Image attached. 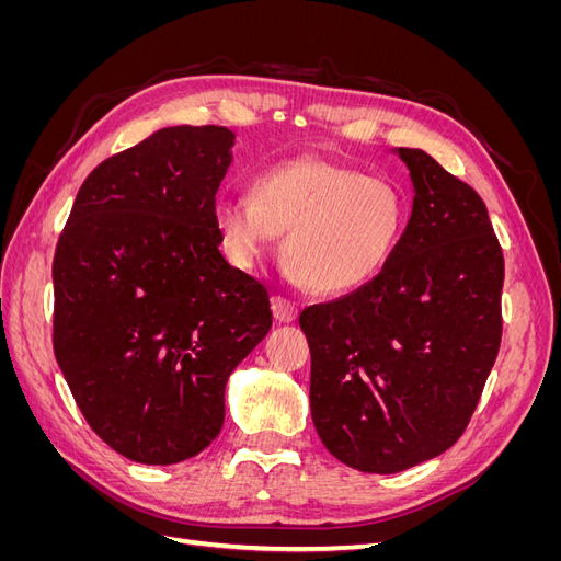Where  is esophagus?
Listing matches in <instances>:
<instances>
[{
    "instance_id": "1",
    "label": "esophagus",
    "mask_w": 561,
    "mask_h": 561,
    "mask_svg": "<svg viewBox=\"0 0 561 561\" xmlns=\"http://www.w3.org/2000/svg\"><path fill=\"white\" fill-rule=\"evenodd\" d=\"M271 309H274V318L278 322H293L297 318V304L283 295H276L271 299Z\"/></svg>"
}]
</instances>
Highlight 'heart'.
Wrapping results in <instances>:
<instances>
[{
    "mask_svg": "<svg viewBox=\"0 0 561 561\" xmlns=\"http://www.w3.org/2000/svg\"><path fill=\"white\" fill-rule=\"evenodd\" d=\"M252 198H217L219 243L239 268L257 266L285 231V271L313 293L342 295L393 257L407 225L400 186L325 159H295L252 180Z\"/></svg>",
    "mask_w": 561,
    "mask_h": 561,
    "instance_id": "obj_1",
    "label": "heart"
}]
</instances>
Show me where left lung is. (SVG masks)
Segmentation results:
<instances>
[{
    "instance_id": "obj_1",
    "label": "left lung",
    "mask_w": 561,
    "mask_h": 561,
    "mask_svg": "<svg viewBox=\"0 0 561 561\" xmlns=\"http://www.w3.org/2000/svg\"><path fill=\"white\" fill-rule=\"evenodd\" d=\"M412 217L377 278L299 316L311 416L332 456L400 472L463 435L496 363L503 250L480 194L421 149H398Z\"/></svg>"
}]
</instances>
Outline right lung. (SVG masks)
<instances>
[{
	"instance_id": "1",
	"label": "right lung",
	"mask_w": 561,
	"mask_h": 561,
	"mask_svg": "<svg viewBox=\"0 0 561 561\" xmlns=\"http://www.w3.org/2000/svg\"><path fill=\"white\" fill-rule=\"evenodd\" d=\"M225 126L161 128L83 180L54 257V351L95 435L171 466L225 423V386L271 328L266 287L219 252Z\"/></svg>"
}]
</instances>
